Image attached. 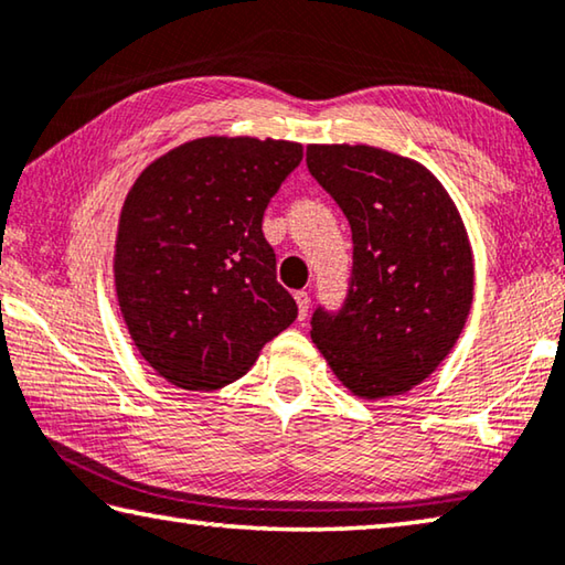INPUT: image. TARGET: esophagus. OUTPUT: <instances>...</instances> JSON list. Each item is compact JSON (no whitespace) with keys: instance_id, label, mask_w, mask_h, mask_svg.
Wrapping results in <instances>:
<instances>
[{"instance_id":"34e87169","label":"esophagus","mask_w":565,"mask_h":565,"mask_svg":"<svg viewBox=\"0 0 565 565\" xmlns=\"http://www.w3.org/2000/svg\"><path fill=\"white\" fill-rule=\"evenodd\" d=\"M294 299H297V307H299V319H307V315H309V294L307 291H294Z\"/></svg>"}]
</instances>
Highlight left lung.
Segmentation results:
<instances>
[{
  "label": "left lung",
  "instance_id": "1",
  "mask_svg": "<svg viewBox=\"0 0 565 565\" xmlns=\"http://www.w3.org/2000/svg\"><path fill=\"white\" fill-rule=\"evenodd\" d=\"M309 173L352 226L344 307L317 309L311 339L362 399L402 395L458 342L472 303V250L443 183L372 146H309Z\"/></svg>",
  "mask_w": 565,
  "mask_h": 565
}]
</instances>
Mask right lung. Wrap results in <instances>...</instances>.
<instances>
[{
    "label": "right lung",
    "instance_id": "obj_1",
    "mask_svg": "<svg viewBox=\"0 0 565 565\" xmlns=\"http://www.w3.org/2000/svg\"><path fill=\"white\" fill-rule=\"evenodd\" d=\"M301 158L299 142L209 136L168 150L128 191L115 291L132 344L175 387L244 377L297 319L262 221Z\"/></svg>",
    "mask_w": 565,
    "mask_h": 565
}]
</instances>
